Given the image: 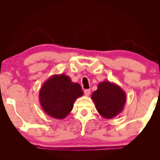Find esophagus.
I'll list each match as a JSON object with an SVG mask.
<instances>
[{
    "label": "esophagus",
    "mask_w": 160,
    "mask_h": 160,
    "mask_svg": "<svg viewBox=\"0 0 160 160\" xmlns=\"http://www.w3.org/2000/svg\"><path fill=\"white\" fill-rule=\"evenodd\" d=\"M84 93H85V96H89L90 95V90H85V91H84Z\"/></svg>",
    "instance_id": "obj_1"
}]
</instances>
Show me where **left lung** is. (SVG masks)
<instances>
[{"instance_id":"8db88e82","label":"left lung","mask_w":160,"mask_h":160,"mask_svg":"<svg viewBox=\"0 0 160 160\" xmlns=\"http://www.w3.org/2000/svg\"><path fill=\"white\" fill-rule=\"evenodd\" d=\"M92 99L97 112L102 117L112 118L123 109L126 102V94L121 87L109 81L99 83L97 90L92 94Z\"/></svg>"}]
</instances>
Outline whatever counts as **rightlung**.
Returning <instances> with one entry per match:
<instances>
[{
  "instance_id": "add662e5",
  "label": "right lung",
  "mask_w": 160,
  "mask_h": 160,
  "mask_svg": "<svg viewBox=\"0 0 160 160\" xmlns=\"http://www.w3.org/2000/svg\"><path fill=\"white\" fill-rule=\"evenodd\" d=\"M80 84L66 75H53L43 84L39 97L42 109L51 117L63 119L71 112L75 99L83 95Z\"/></svg>"
}]
</instances>
